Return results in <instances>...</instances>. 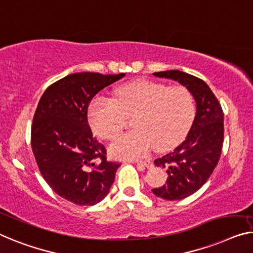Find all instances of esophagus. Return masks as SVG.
<instances>
[{
	"mask_svg": "<svg viewBox=\"0 0 253 253\" xmlns=\"http://www.w3.org/2000/svg\"><path fill=\"white\" fill-rule=\"evenodd\" d=\"M135 164L142 165L146 168H149V167H151V166H152V163H151V161H149V160H136V161H135Z\"/></svg>",
	"mask_w": 253,
	"mask_h": 253,
	"instance_id": "esophagus-1",
	"label": "esophagus"
}]
</instances>
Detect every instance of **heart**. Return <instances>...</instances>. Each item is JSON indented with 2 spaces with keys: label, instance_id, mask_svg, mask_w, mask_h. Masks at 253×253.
Wrapping results in <instances>:
<instances>
[{
  "label": "heart",
  "instance_id": "heart-1",
  "mask_svg": "<svg viewBox=\"0 0 253 253\" xmlns=\"http://www.w3.org/2000/svg\"><path fill=\"white\" fill-rule=\"evenodd\" d=\"M135 129L111 143L110 153L119 159H137L156 146L167 151L180 143L195 116L193 94L185 86L136 81L116 89L114 100L97 96L89 104L88 120L97 136L112 139L126 118Z\"/></svg>",
  "mask_w": 253,
  "mask_h": 253
}]
</instances>
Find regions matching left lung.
<instances>
[{"instance_id":"1","label":"left lung","mask_w":253,"mask_h":253,"mask_svg":"<svg viewBox=\"0 0 253 253\" xmlns=\"http://www.w3.org/2000/svg\"><path fill=\"white\" fill-rule=\"evenodd\" d=\"M186 86L197 102V115L187 136L172 152L154 160L158 167L167 168V182L153 188L157 197L182 200L197 192L212 174L219 161L224 142V112L212 90L202 79L179 70L153 73Z\"/></svg>"}]
</instances>
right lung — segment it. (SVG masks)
Returning a JSON list of instances; mask_svg holds the SVG:
<instances>
[{
    "label": "right lung",
    "instance_id": "1",
    "mask_svg": "<svg viewBox=\"0 0 253 253\" xmlns=\"http://www.w3.org/2000/svg\"><path fill=\"white\" fill-rule=\"evenodd\" d=\"M125 74H71L48 86L41 97L32 125V149L50 187L78 206L105 198L119 164L108 161L107 150L88 125L90 101Z\"/></svg>",
    "mask_w": 253,
    "mask_h": 253
}]
</instances>
